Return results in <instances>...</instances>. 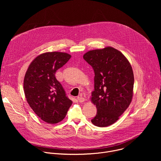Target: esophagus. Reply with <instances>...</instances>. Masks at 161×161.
<instances>
[{
	"instance_id": "obj_1",
	"label": "esophagus",
	"mask_w": 161,
	"mask_h": 161,
	"mask_svg": "<svg viewBox=\"0 0 161 161\" xmlns=\"http://www.w3.org/2000/svg\"><path fill=\"white\" fill-rule=\"evenodd\" d=\"M77 99H78V101L80 103H83V102L85 101V98L83 97H81V96L77 97Z\"/></svg>"
}]
</instances>
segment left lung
Listing matches in <instances>:
<instances>
[{"label":"left lung","mask_w":161,"mask_h":161,"mask_svg":"<svg viewBox=\"0 0 161 161\" xmlns=\"http://www.w3.org/2000/svg\"><path fill=\"white\" fill-rule=\"evenodd\" d=\"M83 58L95 74L91 101L97 111L91 122L97 127L109 126L131 103L134 83L132 67L120 52L112 47L89 51Z\"/></svg>","instance_id":"1"}]
</instances>
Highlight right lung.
<instances>
[{
    "instance_id": "1",
    "label": "right lung",
    "mask_w": 161,
    "mask_h": 161,
    "mask_svg": "<svg viewBox=\"0 0 161 161\" xmlns=\"http://www.w3.org/2000/svg\"><path fill=\"white\" fill-rule=\"evenodd\" d=\"M71 57L69 54L57 52L41 54L25 73L24 88L27 103L37 115L48 124L62 121L73 103L55 78L56 71Z\"/></svg>"
}]
</instances>
